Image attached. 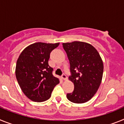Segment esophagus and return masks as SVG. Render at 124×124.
Masks as SVG:
<instances>
[{
	"mask_svg": "<svg viewBox=\"0 0 124 124\" xmlns=\"http://www.w3.org/2000/svg\"><path fill=\"white\" fill-rule=\"evenodd\" d=\"M61 77H62V78L63 79V80H67V75H65V74H62Z\"/></svg>",
	"mask_w": 124,
	"mask_h": 124,
	"instance_id": "1",
	"label": "esophagus"
}]
</instances>
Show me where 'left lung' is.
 <instances>
[{"mask_svg":"<svg viewBox=\"0 0 124 124\" xmlns=\"http://www.w3.org/2000/svg\"><path fill=\"white\" fill-rule=\"evenodd\" d=\"M70 62L69 79L74 90L67 94L70 102L82 104L93 96L102 81L104 65L101 56L94 47L86 42L74 41L63 43Z\"/></svg>","mask_w":124,"mask_h":124,"instance_id":"left-lung-1","label":"left lung"}]
</instances>
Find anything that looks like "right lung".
<instances>
[{
  "instance_id": "add662e5",
  "label": "right lung",
  "mask_w": 124,
  "mask_h": 124,
  "mask_svg": "<svg viewBox=\"0 0 124 124\" xmlns=\"http://www.w3.org/2000/svg\"><path fill=\"white\" fill-rule=\"evenodd\" d=\"M59 43L37 42L26 47L17 59L16 76L22 92L34 102H44L51 96L59 83L49 65L50 54Z\"/></svg>"
}]
</instances>
